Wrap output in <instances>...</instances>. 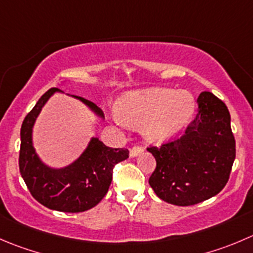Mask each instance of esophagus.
Segmentation results:
<instances>
[{
  "instance_id": "obj_1",
  "label": "esophagus",
  "mask_w": 253,
  "mask_h": 253,
  "mask_svg": "<svg viewBox=\"0 0 253 253\" xmlns=\"http://www.w3.org/2000/svg\"><path fill=\"white\" fill-rule=\"evenodd\" d=\"M142 152H143V148H142V147L134 146V147H132L131 151H129V156H131V157H137V156H138V154H141Z\"/></svg>"
}]
</instances>
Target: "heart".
I'll use <instances>...</instances> for the list:
<instances>
[{
	"label": "heart",
	"instance_id": "obj_1",
	"mask_svg": "<svg viewBox=\"0 0 253 253\" xmlns=\"http://www.w3.org/2000/svg\"><path fill=\"white\" fill-rule=\"evenodd\" d=\"M116 115L126 126H143V136L153 143L175 137L192 120L194 97L185 90L148 89L128 91L115 105Z\"/></svg>",
	"mask_w": 253,
	"mask_h": 253
}]
</instances>
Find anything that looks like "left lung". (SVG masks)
I'll use <instances>...</instances> for the list:
<instances>
[{
    "instance_id": "1",
    "label": "left lung",
    "mask_w": 253,
    "mask_h": 253,
    "mask_svg": "<svg viewBox=\"0 0 253 253\" xmlns=\"http://www.w3.org/2000/svg\"><path fill=\"white\" fill-rule=\"evenodd\" d=\"M198 114L180 138L149 147L157 166L148 183L164 202L189 207L219 194L236 157L231 117L214 94L198 97Z\"/></svg>"
}]
</instances>
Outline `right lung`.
Here are the masks:
<instances>
[{
    "instance_id": "right-lung-1",
    "label": "right lung",
    "mask_w": 253,
    "mask_h": 253,
    "mask_svg": "<svg viewBox=\"0 0 253 253\" xmlns=\"http://www.w3.org/2000/svg\"><path fill=\"white\" fill-rule=\"evenodd\" d=\"M56 87L49 89L31 110L21 127L19 171L32 197L45 208L63 212H82L96 207L106 195L112 180L114 167L128 158V149L107 147L92 137L82 156L64 168H50L39 159L32 142L34 122L42 107ZM84 102L99 117L101 110L89 100L74 96Z\"/></svg>"
}]
</instances>
